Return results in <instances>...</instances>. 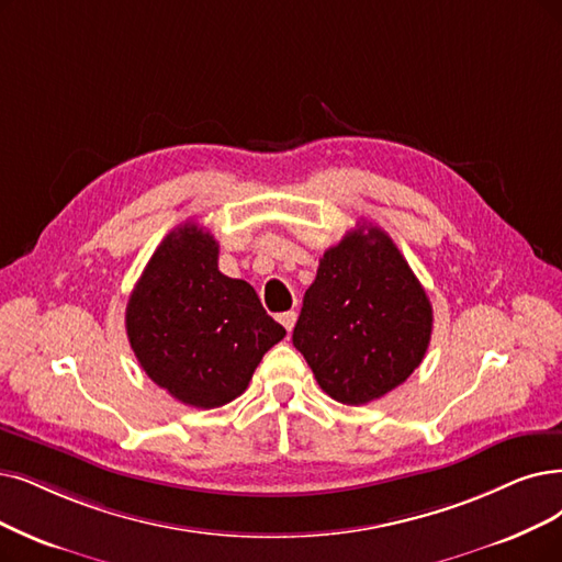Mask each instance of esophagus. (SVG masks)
<instances>
[{"label": "esophagus", "instance_id": "1", "mask_svg": "<svg viewBox=\"0 0 562 562\" xmlns=\"http://www.w3.org/2000/svg\"><path fill=\"white\" fill-rule=\"evenodd\" d=\"M279 321H281V325H283L288 331H293V327H295V323H297V311H285V313H281Z\"/></svg>", "mask_w": 562, "mask_h": 562}]
</instances>
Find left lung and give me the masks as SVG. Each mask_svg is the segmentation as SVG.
<instances>
[{"label": "left lung", "instance_id": "1", "mask_svg": "<svg viewBox=\"0 0 562 562\" xmlns=\"http://www.w3.org/2000/svg\"><path fill=\"white\" fill-rule=\"evenodd\" d=\"M434 308L392 237L362 223L327 249L304 295L293 346L346 406L385 396L422 364Z\"/></svg>", "mask_w": 562, "mask_h": 562}]
</instances>
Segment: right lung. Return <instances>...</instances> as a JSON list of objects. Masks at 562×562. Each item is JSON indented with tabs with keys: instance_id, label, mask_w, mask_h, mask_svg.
I'll return each instance as SVG.
<instances>
[{
	"instance_id": "right-lung-1",
	"label": "right lung",
	"mask_w": 562,
	"mask_h": 562,
	"mask_svg": "<svg viewBox=\"0 0 562 562\" xmlns=\"http://www.w3.org/2000/svg\"><path fill=\"white\" fill-rule=\"evenodd\" d=\"M126 334L156 385L184 406L210 411L249 387L285 329L249 283L218 272V241L184 223L159 244L133 288Z\"/></svg>"
}]
</instances>
